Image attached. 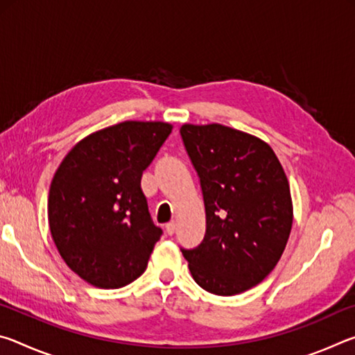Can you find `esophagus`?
I'll use <instances>...</instances> for the list:
<instances>
[{
    "mask_svg": "<svg viewBox=\"0 0 355 355\" xmlns=\"http://www.w3.org/2000/svg\"><path fill=\"white\" fill-rule=\"evenodd\" d=\"M175 228H177L175 222H173V220L167 222V224H166V233H167V235H173V233H175Z\"/></svg>",
    "mask_w": 355,
    "mask_h": 355,
    "instance_id": "esophagus-1",
    "label": "esophagus"
}]
</instances>
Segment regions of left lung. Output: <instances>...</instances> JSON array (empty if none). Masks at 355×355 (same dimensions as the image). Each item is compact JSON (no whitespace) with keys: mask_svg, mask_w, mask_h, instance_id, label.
<instances>
[{"mask_svg":"<svg viewBox=\"0 0 355 355\" xmlns=\"http://www.w3.org/2000/svg\"><path fill=\"white\" fill-rule=\"evenodd\" d=\"M200 180L205 236L183 249L197 285L218 296L255 286L284 254L293 225L290 184L266 142L219 123L180 128Z\"/></svg>","mask_w":355,"mask_h":355,"instance_id":"8db88e82","label":"left lung"}]
</instances>
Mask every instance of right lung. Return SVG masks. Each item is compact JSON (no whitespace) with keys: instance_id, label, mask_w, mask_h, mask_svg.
I'll return each mask as SVG.
<instances>
[{"instance_id":"obj_1","label":"right lung","mask_w":355,"mask_h":355,"mask_svg":"<svg viewBox=\"0 0 355 355\" xmlns=\"http://www.w3.org/2000/svg\"><path fill=\"white\" fill-rule=\"evenodd\" d=\"M172 133L164 122H122L84 137L53 177L48 222L71 271L122 288L146 271L163 230L148 213L142 172Z\"/></svg>"}]
</instances>
